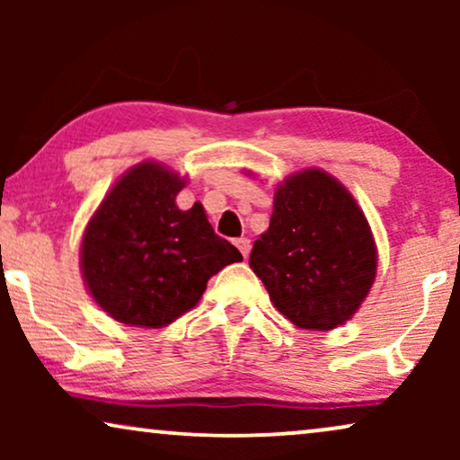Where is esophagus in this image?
<instances>
[{
  "label": "esophagus",
  "instance_id": "34e87169",
  "mask_svg": "<svg viewBox=\"0 0 460 460\" xmlns=\"http://www.w3.org/2000/svg\"><path fill=\"white\" fill-rule=\"evenodd\" d=\"M236 247H238V251H241V253H243L244 260H247L249 253H251V241H249V238H238Z\"/></svg>",
  "mask_w": 460,
  "mask_h": 460
}]
</instances>
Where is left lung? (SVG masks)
<instances>
[{"instance_id":"obj_1","label":"left lung","mask_w":460,"mask_h":460,"mask_svg":"<svg viewBox=\"0 0 460 460\" xmlns=\"http://www.w3.org/2000/svg\"><path fill=\"white\" fill-rule=\"evenodd\" d=\"M249 266L293 324L331 331L367 299L376 247L354 197L332 175L305 169L276 188L270 228Z\"/></svg>"}]
</instances>
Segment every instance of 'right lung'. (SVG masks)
Returning a JSON list of instances; mask_svg holds the SVG:
<instances>
[{
  "mask_svg": "<svg viewBox=\"0 0 460 460\" xmlns=\"http://www.w3.org/2000/svg\"><path fill=\"white\" fill-rule=\"evenodd\" d=\"M184 184L159 163H140L87 224L81 272L96 304L119 323L161 329L199 304L213 274L243 261L213 232L203 205L178 209Z\"/></svg>",
  "mask_w": 460,
  "mask_h": 460,
  "instance_id": "1",
  "label": "right lung"
}]
</instances>
